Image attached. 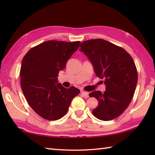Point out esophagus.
<instances>
[{"label": "esophagus", "mask_w": 155, "mask_h": 155, "mask_svg": "<svg viewBox=\"0 0 155 155\" xmlns=\"http://www.w3.org/2000/svg\"><path fill=\"white\" fill-rule=\"evenodd\" d=\"M81 95H82V96H83L84 98H88V93H87V92H85V91H81Z\"/></svg>", "instance_id": "esophagus-1"}]
</instances>
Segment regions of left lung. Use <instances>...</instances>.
Listing matches in <instances>:
<instances>
[{
	"label": "left lung",
	"instance_id": "1",
	"mask_svg": "<svg viewBox=\"0 0 155 155\" xmlns=\"http://www.w3.org/2000/svg\"><path fill=\"white\" fill-rule=\"evenodd\" d=\"M79 51L89 59L96 76L104 80L106 91H93L91 97L98 101L92 111L101 120H110L126 110L132 100L138 81L135 64L123 48L103 39L84 41Z\"/></svg>",
	"mask_w": 155,
	"mask_h": 155
}]
</instances>
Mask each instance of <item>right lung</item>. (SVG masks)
Wrapping results in <instances>:
<instances>
[{"label":"right lung","mask_w":155,"mask_h":155,"mask_svg":"<svg viewBox=\"0 0 155 155\" xmlns=\"http://www.w3.org/2000/svg\"><path fill=\"white\" fill-rule=\"evenodd\" d=\"M80 44V41H46L23 57L20 72L23 94L32 110L45 119L62 118L72 98L80 93L74 87H62L57 78Z\"/></svg>","instance_id":"1"}]
</instances>
